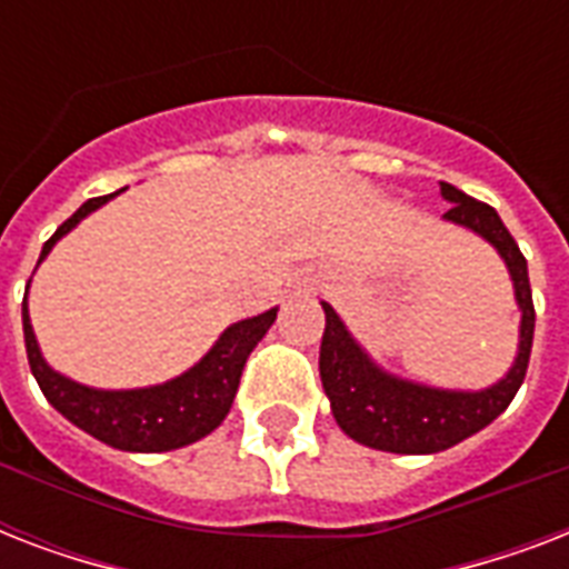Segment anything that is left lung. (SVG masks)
Returning a JSON list of instances; mask_svg holds the SVG:
<instances>
[{
    "label": "left lung",
    "instance_id": "left-lung-1",
    "mask_svg": "<svg viewBox=\"0 0 569 569\" xmlns=\"http://www.w3.org/2000/svg\"><path fill=\"white\" fill-rule=\"evenodd\" d=\"M440 194L451 203L442 221L458 223L463 230L481 236L487 244H493L511 274L513 298L520 307L517 357L511 369L485 389H442L416 383L375 363L369 351L351 337L337 310L328 301H321L325 310V337L319 351L321 387L328 392L339 428L369 449L396 451V455H437L451 449L508 410L529 369L535 303H531L526 257L493 206L463 194L449 182H440Z\"/></svg>",
    "mask_w": 569,
    "mask_h": 569
}]
</instances>
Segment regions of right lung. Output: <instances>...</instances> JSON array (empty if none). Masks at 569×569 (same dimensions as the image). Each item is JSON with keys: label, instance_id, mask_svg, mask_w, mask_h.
Here are the masks:
<instances>
[{"label": "right lung", "instance_id": "1", "mask_svg": "<svg viewBox=\"0 0 569 569\" xmlns=\"http://www.w3.org/2000/svg\"><path fill=\"white\" fill-rule=\"evenodd\" d=\"M120 191L109 197H93L79 206L73 218H67L56 236L43 244L38 266L49 257V250L56 248L58 239H64L76 223L97 212ZM29 286L22 298V337H26V355H29L31 375L38 380L40 392L58 413L70 419L76 428H82L84 433H91L111 449L144 451V455L191 446L227 419L232 398L239 392L241 369L248 363L250 351L277 319V307H271L253 319L236 321L214 339V346L191 369L164 383L138 389H97L56 372L43 360L29 319Z\"/></svg>", "mask_w": 569, "mask_h": 569}]
</instances>
